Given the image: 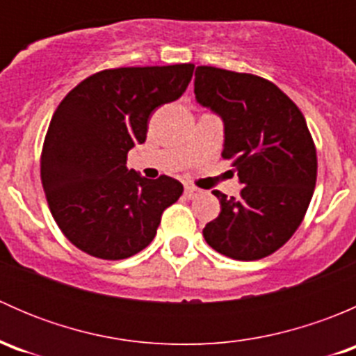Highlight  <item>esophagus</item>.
Masks as SVG:
<instances>
[{"label": "esophagus", "mask_w": 356, "mask_h": 356, "mask_svg": "<svg viewBox=\"0 0 356 356\" xmlns=\"http://www.w3.org/2000/svg\"><path fill=\"white\" fill-rule=\"evenodd\" d=\"M184 193H186V196H188V198H198V196L203 191H201V189H198V188H195V186H186Z\"/></svg>", "instance_id": "1"}]
</instances>
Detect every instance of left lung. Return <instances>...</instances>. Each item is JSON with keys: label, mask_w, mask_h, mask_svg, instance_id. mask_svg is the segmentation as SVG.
Listing matches in <instances>:
<instances>
[{"label": "left lung", "mask_w": 356, "mask_h": 356, "mask_svg": "<svg viewBox=\"0 0 356 356\" xmlns=\"http://www.w3.org/2000/svg\"><path fill=\"white\" fill-rule=\"evenodd\" d=\"M195 95L224 120V152L245 188L238 198L213 191L220 213L204 241L234 260H260L289 241L308 210L317 152L303 113L267 79L198 67Z\"/></svg>", "instance_id": "1"}]
</instances>
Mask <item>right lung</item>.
<instances>
[{
  "mask_svg": "<svg viewBox=\"0 0 356 356\" xmlns=\"http://www.w3.org/2000/svg\"><path fill=\"white\" fill-rule=\"evenodd\" d=\"M195 65L122 67L89 75L53 113L41 155V181L53 218L79 250L122 260L153 241L165 208L184 188L127 168L146 141L153 110L181 98Z\"/></svg>",
  "mask_w": 356,
  "mask_h": 356,
  "instance_id": "add662e5",
  "label": "right lung"
}]
</instances>
